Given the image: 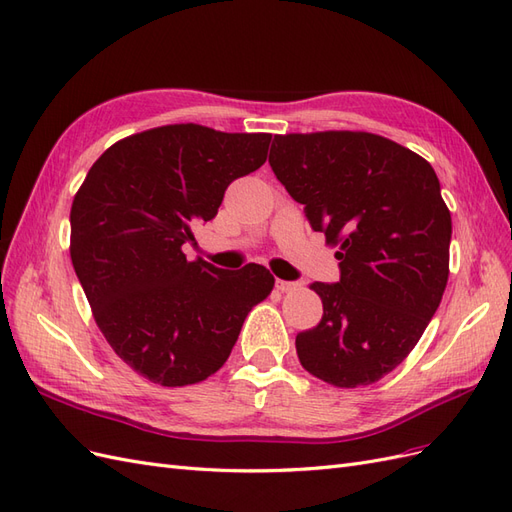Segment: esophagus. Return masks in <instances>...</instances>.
<instances>
[{
	"instance_id": "esophagus-1",
	"label": "esophagus",
	"mask_w": 512,
	"mask_h": 512,
	"mask_svg": "<svg viewBox=\"0 0 512 512\" xmlns=\"http://www.w3.org/2000/svg\"><path fill=\"white\" fill-rule=\"evenodd\" d=\"M300 287V283H289V280H276V289L280 291V293H289V291H295Z\"/></svg>"
}]
</instances>
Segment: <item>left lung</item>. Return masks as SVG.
<instances>
[{"label":"left lung","mask_w":512,"mask_h":512,"mask_svg":"<svg viewBox=\"0 0 512 512\" xmlns=\"http://www.w3.org/2000/svg\"><path fill=\"white\" fill-rule=\"evenodd\" d=\"M270 166L340 259L338 283L310 285L323 317L295 338L300 364L334 387L381 381L415 349L449 280L451 212L434 168L368 131L274 136Z\"/></svg>","instance_id":"obj_1"}]
</instances>
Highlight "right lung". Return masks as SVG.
I'll use <instances>...</instances> for the list:
<instances>
[{
  "instance_id": "add662e5",
  "label": "right lung",
  "mask_w": 512,
  "mask_h": 512,
  "mask_svg": "<svg viewBox=\"0 0 512 512\" xmlns=\"http://www.w3.org/2000/svg\"><path fill=\"white\" fill-rule=\"evenodd\" d=\"M272 134L163 125L112 144L70 210V257L93 319L125 364L163 387L206 381L274 287L249 263L219 270L183 253L225 189L266 163Z\"/></svg>"
}]
</instances>
